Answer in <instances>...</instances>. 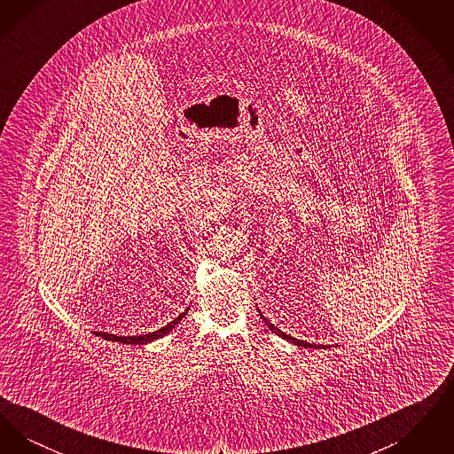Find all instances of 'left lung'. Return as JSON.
<instances>
[{"instance_id":"1","label":"left lung","mask_w":454,"mask_h":454,"mask_svg":"<svg viewBox=\"0 0 454 454\" xmlns=\"http://www.w3.org/2000/svg\"><path fill=\"white\" fill-rule=\"evenodd\" d=\"M259 313L260 317H262V320L265 322V325H267V326H269V328H270V330H272V332H274L276 335H279V337H282V339H286L287 342H293V344H296V346L306 347V348H309V347H313V348H320V347H322V348H325V346H317V344H309V342H304V340H298V339H293L291 335H286V333H284V332H281L279 328H276V326L270 324V322H267V318H265V317L262 315V311H259Z\"/></svg>"}]
</instances>
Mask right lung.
Returning <instances> with one entry per match:
<instances>
[{
	"label": "right lung",
	"mask_w": 454,
	"mask_h": 454,
	"mask_svg": "<svg viewBox=\"0 0 454 454\" xmlns=\"http://www.w3.org/2000/svg\"><path fill=\"white\" fill-rule=\"evenodd\" d=\"M187 311H189V308L182 313V315H178L173 322H170L168 325H165L163 328H160V330H156V332H152V333H146V335H132V337H119V335H112V333H106V332H95V335H98V337H102V339H106V340H112V342H121V344H139V346H143V344H148V342H153V340H156V339H160V337H165L167 333H170L172 332L173 326L178 324L185 315H187Z\"/></svg>",
	"instance_id": "right-lung-1"
}]
</instances>
